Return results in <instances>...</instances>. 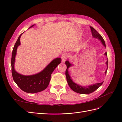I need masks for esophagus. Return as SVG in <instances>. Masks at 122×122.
Masks as SVG:
<instances>
[{"label":"esophagus","mask_w":122,"mask_h":122,"mask_svg":"<svg viewBox=\"0 0 122 122\" xmlns=\"http://www.w3.org/2000/svg\"><path fill=\"white\" fill-rule=\"evenodd\" d=\"M69 56V55L67 53H64L62 54L61 55V61L62 62H64L66 60H67V59L68 58Z\"/></svg>","instance_id":"obj_1"}]
</instances>
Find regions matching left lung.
<instances>
[{
    "label": "left lung",
    "mask_w": 122,
    "mask_h": 122,
    "mask_svg": "<svg viewBox=\"0 0 122 122\" xmlns=\"http://www.w3.org/2000/svg\"><path fill=\"white\" fill-rule=\"evenodd\" d=\"M91 28V30L92 32V34L93 37L96 39H97L99 40L101 42L102 44V45H103L104 47L106 48V45H105V43L104 39H103L102 36H101V35H100V34L95 30V29L92 26H90ZM104 55L105 56H106L107 57V61L105 62L106 65H107V69L105 70V74L106 75V72L107 71V69H108V60H107V52H106L104 53ZM65 64L67 66V69H66V78H67V82L68 83L69 86L71 88L72 90L73 91H74L76 93H79L80 94H90L93 93V92L95 91L102 84L103 82L101 83H95L93 84H91L89 85V86H80V85L76 83L73 81V80H72V78L70 76L69 73V69L72 66H73V64H71L68 61H66L65 62Z\"/></svg>",
    "instance_id": "8db88e82"
}]
</instances>
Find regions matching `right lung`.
Wrapping results in <instances>:
<instances>
[{
    "mask_svg": "<svg viewBox=\"0 0 122 122\" xmlns=\"http://www.w3.org/2000/svg\"><path fill=\"white\" fill-rule=\"evenodd\" d=\"M35 24L31 25L29 28L34 26ZM28 28V29H29ZM23 33L21 34L16 41L12 54L11 66L12 73L14 81L23 91L28 93H36L45 90L48 86L51 79V74L55 69L61 62L60 57L55 58L51 61L42 71L30 75H24L18 73L14 68L15 63V57L18 46L20 45V38Z\"/></svg>",
    "mask_w": 122,
    "mask_h": 122,
    "instance_id": "add662e5",
    "label": "right lung"
}]
</instances>
